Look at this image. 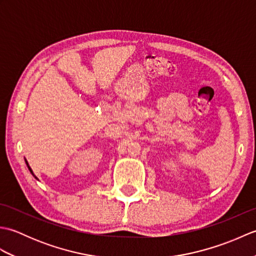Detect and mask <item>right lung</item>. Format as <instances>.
Instances as JSON below:
<instances>
[{"mask_svg":"<svg viewBox=\"0 0 256 256\" xmlns=\"http://www.w3.org/2000/svg\"><path fill=\"white\" fill-rule=\"evenodd\" d=\"M25 162H26V165H27V167H28V170H30V172H32V176H34V177H35V178L37 179V180H38V178H37V177H36V176L34 175V172H32V168L30 167V165H28V162H27V160H25Z\"/></svg>","mask_w":256,"mask_h":256,"instance_id":"1","label":"right lung"}]
</instances>
